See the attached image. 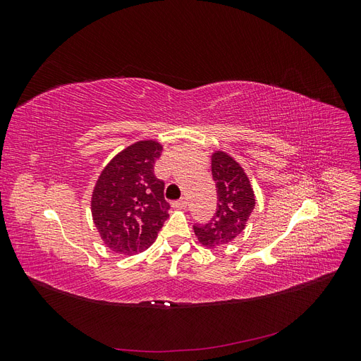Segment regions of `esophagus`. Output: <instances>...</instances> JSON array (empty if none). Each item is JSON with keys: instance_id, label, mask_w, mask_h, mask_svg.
Wrapping results in <instances>:
<instances>
[{"instance_id": "esophagus-1", "label": "esophagus", "mask_w": 361, "mask_h": 361, "mask_svg": "<svg viewBox=\"0 0 361 361\" xmlns=\"http://www.w3.org/2000/svg\"><path fill=\"white\" fill-rule=\"evenodd\" d=\"M171 206H173V207H185V206H187V200H185V199L174 200V202L171 203Z\"/></svg>"}]
</instances>
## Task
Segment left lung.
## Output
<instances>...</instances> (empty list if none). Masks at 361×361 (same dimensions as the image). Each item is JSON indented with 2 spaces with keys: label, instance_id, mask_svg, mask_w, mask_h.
<instances>
[{
  "label": "left lung",
  "instance_id": "obj_1",
  "mask_svg": "<svg viewBox=\"0 0 361 361\" xmlns=\"http://www.w3.org/2000/svg\"><path fill=\"white\" fill-rule=\"evenodd\" d=\"M212 178L216 187V211L209 223L194 224L199 243L207 248L232 243L245 228L256 204L245 171L221 150L212 155Z\"/></svg>",
  "mask_w": 361,
  "mask_h": 361
}]
</instances>
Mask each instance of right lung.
Returning a JSON list of instances; mask_svg holds the SVG:
<instances>
[{
  "label": "right lung",
  "mask_w": 361,
  "mask_h": 361,
  "mask_svg": "<svg viewBox=\"0 0 361 361\" xmlns=\"http://www.w3.org/2000/svg\"><path fill=\"white\" fill-rule=\"evenodd\" d=\"M162 146L138 141L102 170L92 195V215L102 241L116 253L133 256L155 243L169 218L164 180L154 173Z\"/></svg>",
  "instance_id": "obj_1"
}]
</instances>
